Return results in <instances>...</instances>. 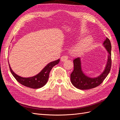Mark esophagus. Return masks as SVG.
<instances>
[{"instance_id":"obj_1","label":"esophagus","mask_w":120,"mask_h":120,"mask_svg":"<svg viewBox=\"0 0 120 120\" xmlns=\"http://www.w3.org/2000/svg\"><path fill=\"white\" fill-rule=\"evenodd\" d=\"M61 60L62 61H64L68 59V56L66 55H64L61 57Z\"/></svg>"}]
</instances>
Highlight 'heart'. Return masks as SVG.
Returning a JSON list of instances; mask_svg holds the SVG:
<instances>
[{
    "mask_svg": "<svg viewBox=\"0 0 120 120\" xmlns=\"http://www.w3.org/2000/svg\"><path fill=\"white\" fill-rule=\"evenodd\" d=\"M92 42V38L90 37H86L82 38L75 45L74 52L77 53H80L85 52L88 49Z\"/></svg>",
    "mask_w": 120,
    "mask_h": 120,
    "instance_id": "b5f03b06",
    "label": "heart"
}]
</instances>
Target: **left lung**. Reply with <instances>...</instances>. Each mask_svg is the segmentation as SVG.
<instances>
[{
	"label": "left lung",
	"mask_w": 120,
	"mask_h": 120,
	"mask_svg": "<svg viewBox=\"0 0 120 120\" xmlns=\"http://www.w3.org/2000/svg\"><path fill=\"white\" fill-rule=\"evenodd\" d=\"M103 45L109 53L108 60L105 71L99 77L91 78L85 75L82 71L80 58L77 57L74 59V71L71 74V81L75 88L82 90L96 88L103 82L109 74L112 66L111 43L110 39L107 38Z\"/></svg>",
	"instance_id": "1"
}]
</instances>
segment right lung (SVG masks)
<instances>
[{
    "label": "right lung",
    "mask_w": 120,
    "mask_h": 120,
    "mask_svg": "<svg viewBox=\"0 0 120 120\" xmlns=\"http://www.w3.org/2000/svg\"><path fill=\"white\" fill-rule=\"evenodd\" d=\"M60 59L49 63L38 74L30 78H22L12 71L9 64L10 71L16 80L20 84L32 89H38L44 86L48 82L49 72L52 68L59 63Z\"/></svg>",
    "instance_id": "add662e5"
}]
</instances>
